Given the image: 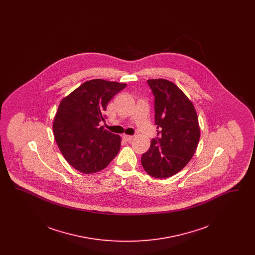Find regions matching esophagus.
Here are the masks:
<instances>
[{
	"label": "esophagus",
	"instance_id": "obj_1",
	"mask_svg": "<svg viewBox=\"0 0 255 255\" xmlns=\"http://www.w3.org/2000/svg\"><path fill=\"white\" fill-rule=\"evenodd\" d=\"M122 137H123V139H124L125 141H127V142H129V141H131V140L133 139V135H128V134H124Z\"/></svg>",
	"mask_w": 255,
	"mask_h": 255
}]
</instances>
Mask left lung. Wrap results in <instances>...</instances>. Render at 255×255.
Masks as SVG:
<instances>
[{"mask_svg":"<svg viewBox=\"0 0 255 255\" xmlns=\"http://www.w3.org/2000/svg\"><path fill=\"white\" fill-rule=\"evenodd\" d=\"M147 83L155 97V124L159 131L142 154L141 164L154 178H169L196 152L200 139L198 116L192 102L173 82L149 79Z\"/></svg>","mask_w":255,"mask_h":255,"instance_id":"8db88e82","label":"left lung"}]
</instances>
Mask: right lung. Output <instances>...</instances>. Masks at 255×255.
<instances>
[{"mask_svg": "<svg viewBox=\"0 0 255 255\" xmlns=\"http://www.w3.org/2000/svg\"><path fill=\"white\" fill-rule=\"evenodd\" d=\"M126 84L103 79L87 81L62 99L53 122L56 143L66 160L84 174L109 165L121 149L119 134L99 123L108 102Z\"/></svg>", "mask_w": 255, "mask_h": 255, "instance_id": "right-lung-1", "label": "right lung"}]
</instances>
